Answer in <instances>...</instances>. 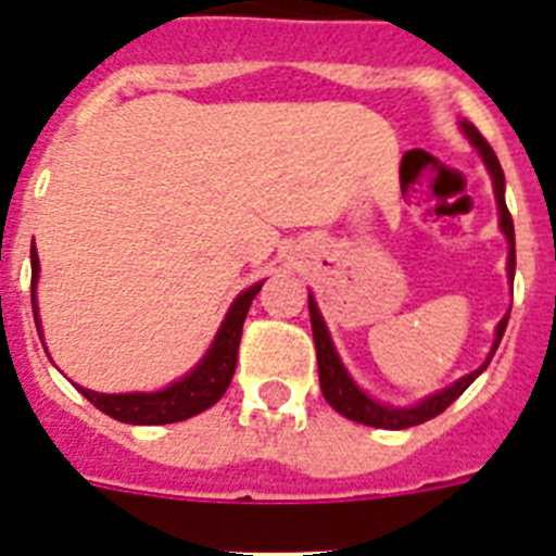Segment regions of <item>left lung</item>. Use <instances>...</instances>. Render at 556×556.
Wrapping results in <instances>:
<instances>
[{
	"label": "left lung",
	"instance_id": "8db88e82",
	"mask_svg": "<svg viewBox=\"0 0 556 556\" xmlns=\"http://www.w3.org/2000/svg\"><path fill=\"white\" fill-rule=\"evenodd\" d=\"M462 132H465L467 141L473 143L476 150H479V155H482V161H484V167H488V173H491V178H493V192H496V204H500V227L510 244L508 274H510V279H514V268H517V248H514V218H510L508 204H505V173H502L500 159H496V152L491 150V143L484 141L482 132H479L473 124H467L465 121V124H462ZM308 314H312L314 349H317V369H320L323 397L329 401L331 409H338L340 415H346L349 421L366 424V427H380V430H406V427H415V424L430 421V418H435V415L444 413V409H447V406L453 404V401H456V397L462 395V392H465V389L470 387V383H473V380L479 378L484 369H488V364H491L493 352H496V346H500V340H502V334H505V326H508V317H510V314H505V317L500 320L491 355H488V361H484L479 369L470 371V375H465L462 380H456L453 387L441 389V392H435V395H430V397H424L421 404L404 406V409H401V406H383V404H378V401H371L364 389L357 387L355 380H352V375L346 371V366L340 364L338 352H334V343H331V338H329V329H326V323H323V317H320V312H317V303H314L312 294H308Z\"/></svg>",
	"mask_w": 556,
	"mask_h": 556
}]
</instances>
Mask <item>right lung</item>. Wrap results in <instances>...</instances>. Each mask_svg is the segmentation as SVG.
Masks as SVG:
<instances>
[{"label":"right lung","instance_id":"right-lung-1","mask_svg":"<svg viewBox=\"0 0 556 556\" xmlns=\"http://www.w3.org/2000/svg\"><path fill=\"white\" fill-rule=\"evenodd\" d=\"M37 277H39V260L37 251H30V303H34V320H37V331L42 338L37 317ZM262 282L251 286L248 291L236 296V303L230 305L222 329H218L213 346L207 349V355L201 357L199 366L185 375L176 383H169L161 392H126V395H100L91 389L80 392L89 397L91 404L98 406L100 413L112 415L115 421L124 424H176L192 418V415L204 413L207 406H213L218 397L225 395L230 380L236 371V355H239V340H242V326L251 308L253 296L260 294Z\"/></svg>","mask_w":556,"mask_h":556}]
</instances>
